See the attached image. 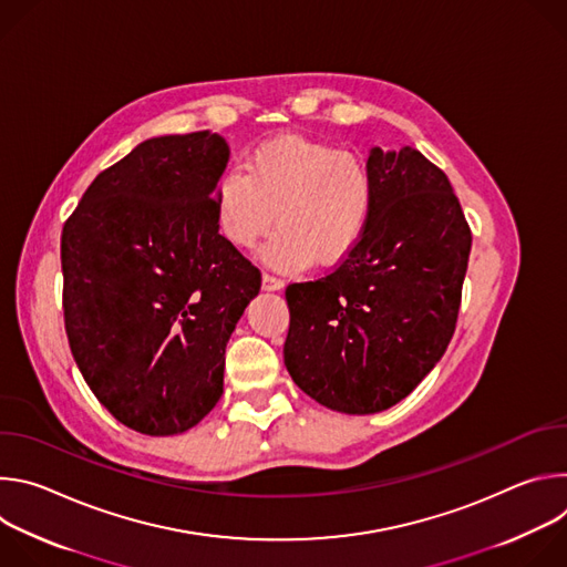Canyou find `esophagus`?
<instances>
[{
	"label": "esophagus",
	"instance_id": "obj_1",
	"mask_svg": "<svg viewBox=\"0 0 567 567\" xmlns=\"http://www.w3.org/2000/svg\"><path fill=\"white\" fill-rule=\"evenodd\" d=\"M262 287H265L267 291H278V289L285 287V282H282L280 278L271 276V274H262Z\"/></svg>",
	"mask_w": 567,
	"mask_h": 567
}]
</instances>
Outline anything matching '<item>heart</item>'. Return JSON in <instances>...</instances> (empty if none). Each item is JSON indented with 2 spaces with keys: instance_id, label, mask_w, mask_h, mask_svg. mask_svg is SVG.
Instances as JSON below:
<instances>
[{
  "instance_id": "obj_1",
  "label": "heart",
  "mask_w": 567,
  "mask_h": 567,
  "mask_svg": "<svg viewBox=\"0 0 567 567\" xmlns=\"http://www.w3.org/2000/svg\"><path fill=\"white\" fill-rule=\"evenodd\" d=\"M372 204L374 177L363 156L300 134L265 141L245 171L224 173L215 186L217 224L233 247H254L276 217L262 260L282 271L346 260Z\"/></svg>"
}]
</instances>
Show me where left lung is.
<instances>
[{"label": "left lung", "instance_id": "8db88e82", "mask_svg": "<svg viewBox=\"0 0 567 567\" xmlns=\"http://www.w3.org/2000/svg\"><path fill=\"white\" fill-rule=\"evenodd\" d=\"M370 221L334 271L285 291V365L322 406L381 413L435 368L455 332L471 228L449 177L413 147H374Z\"/></svg>", "mask_w": 567, "mask_h": 567}]
</instances>
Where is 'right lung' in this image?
Returning a JSON list of instances; mask_svg holds the SVG:
<instances>
[{
    "mask_svg": "<svg viewBox=\"0 0 567 567\" xmlns=\"http://www.w3.org/2000/svg\"><path fill=\"white\" fill-rule=\"evenodd\" d=\"M219 134L147 138L103 171L62 228L73 361L103 406L143 435L199 424L224 392V352L260 269L219 235Z\"/></svg>",
    "mask_w": 567,
    "mask_h": 567,
    "instance_id": "1",
    "label": "right lung"
}]
</instances>
